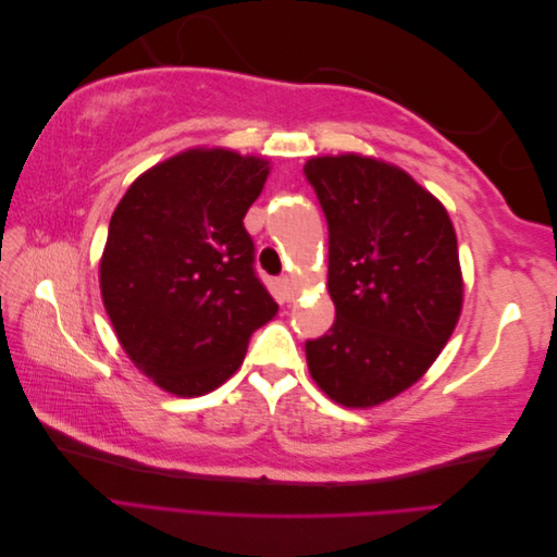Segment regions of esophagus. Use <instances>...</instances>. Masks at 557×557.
I'll list each match as a JSON object with an SVG mask.
<instances>
[{"label": "esophagus", "mask_w": 557, "mask_h": 557, "mask_svg": "<svg viewBox=\"0 0 557 557\" xmlns=\"http://www.w3.org/2000/svg\"><path fill=\"white\" fill-rule=\"evenodd\" d=\"M278 290H281V297L285 301H293L295 299V285H293V278L290 276H283L278 278Z\"/></svg>", "instance_id": "obj_1"}]
</instances>
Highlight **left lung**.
Returning <instances> with one entry per match:
<instances>
[{
  "label": "left lung",
  "instance_id": "obj_1",
  "mask_svg": "<svg viewBox=\"0 0 557 557\" xmlns=\"http://www.w3.org/2000/svg\"><path fill=\"white\" fill-rule=\"evenodd\" d=\"M327 221L336 318L305 344L313 381L344 407H374L423 376L462 311L458 239L442 201L399 166L356 153L311 158Z\"/></svg>",
  "mask_w": 557,
  "mask_h": 557
}]
</instances>
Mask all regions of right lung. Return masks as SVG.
<instances>
[{"label": "right lung", "instance_id": "1", "mask_svg": "<svg viewBox=\"0 0 557 557\" xmlns=\"http://www.w3.org/2000/svg\"><path fill=\"white\" fill-rule=\"evenodd\" d=\"M267 174L262 158L185 150L134 181L111 215L104 307L129 360L166 393L197 397L225 383L278 311L244 227Z\"/></svg>", "mask_w": 557, "mask_h": 557}]
</instances>
